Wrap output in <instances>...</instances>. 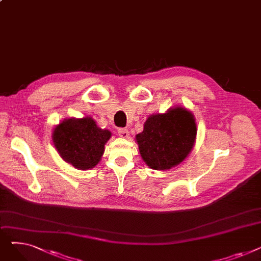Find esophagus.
Segmentation results:
<instances>
[{"instance_id": "obj_1", "label": "esophagus", "mask_w": 261, "mask_h": 261, "mask_svg": "<svg viewBox=\"0 0 261 261\" xmlns=\"http://www.w3.org/2000/svg\"><path fill=\"white\" fill-rule=\"evenodd\" d=\"M118 134H119L120 138H122V139H129V136H130L129 131L127 129H122V128L118 130Z\"/></svg>"}]
</instances>
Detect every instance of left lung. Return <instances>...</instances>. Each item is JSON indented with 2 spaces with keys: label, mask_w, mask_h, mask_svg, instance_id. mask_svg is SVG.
<instances>
[{
  "label": "left lung",
  "mask_w": 261,
  "mask_h": 261,
  "mask_svg": "<svg viewBox=\"0 0 261 261\" xmlns=\"http://www.w3.org/2000/svg\"><path fill=\"white\" fill-rule=\"evenodd\" d=\"M197 136V125L190 111L182 107L166 113L150 115L144 130L135 136L141 156L155 170H168L190 153Z\"/></svg>",
  "instance_id": "8db88e82"
}]
</instances>
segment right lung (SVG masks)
Masks as SVG:
<instances>
[{"instance_id":"1","label":"right lung","mask_w":261,"mask_h":261,"mask_svg":"<svg viewBox=\"0 0 261 261\" xmlns=\"http://www.w3.org/2000/svg\"><path fill=\"white\" fill-rule=\"evenodd\" d=\"M53 142L60 156L75 168L95 167L105 152L111 132L99 128L92 117L66 118L53 131Z\"/></svg>"}]
</instances>
